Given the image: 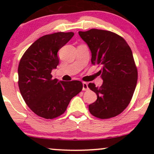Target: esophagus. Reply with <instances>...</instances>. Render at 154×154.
I'll return each mask as SVG.
<instances>
[{
    "label": "esophagus",
    "mask_w": 154,
    "mask_h": 154,
    "mask_svg": "<svg viewBox=\"0 0 154 154\" xmlns=\"http://www.w3.org/2000/svg\"><path fill=\"white\" fill-rule=\"evenodd\" d=\"M88 83L87 82H82V90L83 91H88Z\"/></svg>",
    "instance_id": "34e87169"
}]
</instances>
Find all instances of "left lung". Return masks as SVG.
<instances>
[{"label":"left lung","mask_w":154,"mask_h":154,"mask_svg":"<svg viewBox=\"0 0 154 154\" xmlns=\"http://www.w3.org/2000/svg\"><path fill=\"white\" fill-rule=\"evenodd\" d=\"M79 36L91 51V63L101 66L100 87L89 83L97 100L89 105L92 115L109 119L119 115L128 107L135 90L137 69L131 48L116 33L98 29L79 32Z\"/></svg>","instance_id":"left-lung-1"}]
</instances>
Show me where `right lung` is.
Wrapping results in <instances>:
<instances>
[{"label":"right lung","instance_id":"add662e5","mask_svg":"<svg viewBox=\"0 0 154 154\" xmlns=\"http://www.w3.org/2000/svg\"><path fill=\"white\" fill-rule=\"evenodd\" d=\"M73 36L72 32L44 35L28 48L20 60L19 91L26 105L40 117L51 119L63 114L72 98L82 90L80 81H59L51 75L59 63L58 51Z\"/></svg>","mask_w":154,"mask_h":154}]
</instances>
